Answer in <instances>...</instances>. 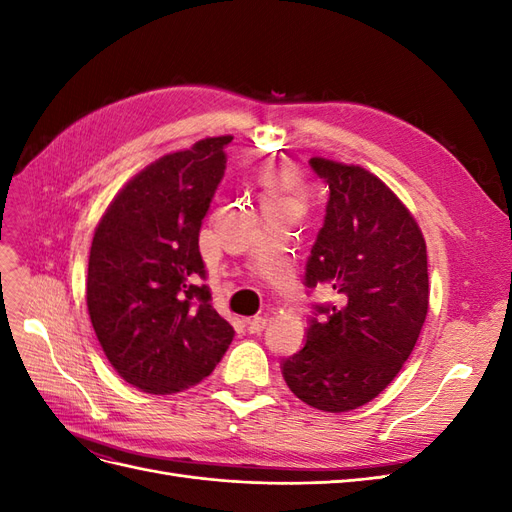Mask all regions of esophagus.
Wrapping results in <instances>:
<instances>
[{
  "label": "esophagus",
  "mask_w": 512,
  "mask_h": 512,
  "mask_svg": "<svg viewBox=\"0 0 512 512\" xmlns=\"http://www.w3.org/2000/svg\"><path fill=\"white\" fill-rule=\"evenodd\" d=\"M267 318L265 316H254L252 320H247V331L250 333H254V335H258V333H262L267 329Z\"/></svg>",
  "instance_id": "obj_1"
}]
</instances>
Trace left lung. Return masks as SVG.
<instances>
[{"label": "left lung", "mask_w": 512, "mask_h": 512, "mask_svg": "<svg viewBox=\"0 0 512 512\" xmlns=\"http://www.w3.org/2000/svg\"><path fill=\"white\" fill-rule=\"evenodd\" d=\"M309 166L329 185V203L305 286H329L337 301L314 307L305 346L284 359L282 374L307 406L348 412L378 397L414 350L429 307L427 245L369 170L324 158Z\"/></svg>", "instance_id": "obj_1"}]
</instances>
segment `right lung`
I'll use <instances>...</instances> for the list:
<instances>
[{"mask_svg":"<svg viewBox=\"0 0 512 512\" xmlns=\"http://www.w3.org/2000/svg\"><path fill=\"white\" fill-rule=\"evenodd\" d=\"M232 136L168 153L132 177L96 228L87 309L117 374L170 395L207 378L235 329L215 312L198 232L226 170Z\"/></svg>","mask_w":512,"mask_h":512,"instance_id":"obj_1","label":"right lung"}]
</instances>
